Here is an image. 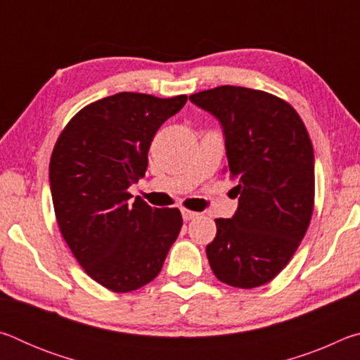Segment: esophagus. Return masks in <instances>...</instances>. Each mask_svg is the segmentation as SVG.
Wrapping results in <instances>:
<instances>
[{
  "instance_id": "obj_1",
  "label": "esophagus",
  "mask_w": 360,
  "mask_h": 360,
  "mask_svg": "<svg viewBox=\"0 0 360 360\" xmlns=\"http://www.w3.org/2000/svg\"><path fill=\"white\" fill-rule=\"evenodd\" d=\"M181 212H182V219H184V221H192V219H195V217L198 216V212L191 211V210H187V208H181Z\"/></svg>"
}]
</instances>
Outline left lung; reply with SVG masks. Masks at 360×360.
I'll list each match as a JSON object with an SVG mask.
<instances>
[{
    "instance_id": "1",
    "label": "left lung",
    "mask_w": 360,
    "mask_h": 360,
    "mask_svg": "<svg viewBox=\"0 0 360 360\" xmlns=\"http://www.w3.org/2000/svg\"><path fill=\"white\" fill-rule=\"evenodd\" d=\"M191 101L221 122L224 173L236 181L238 197L233 217L216 219V238L206 246L211 270L233 288H259L289 264L311 221V139L288 101L262 90L221 85Z\"/></svg>"
}]
</instances>
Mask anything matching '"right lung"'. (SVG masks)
Listing matches in <instances>:
<instances>
[{"instance_id":"1","label":"right lung","mask_w":360,"mask_h":360,"mask_svg":"<svg viewBox=\"0 0 360 360\" xmlns=\"http://www.w3.org/2000/svg\"><path fill=\"white\" fill-rule=\"evenodd\" d=\"M173 98L120 92L90 103L53 146L49 179L60 231L87 275L112 292H131L162 270L179 235L178 208L131 202L157 130L186 105Z\"/></svg>"}]
</instances>
